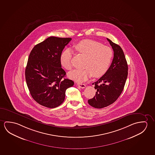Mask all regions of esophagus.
<instances>
[{
  "mask_svg": "<svg viewBox=\"0 0 155 155\" xmlns=\"http://www.w3.org/2000/svg\"><path fill=\"white\" fill-rule=\"evenodd\" d=\"M78 86H79L80 88H84L86 87V85L84 84H80V83H78L77 84Z\"/></svg>",
  "mask_w": 155,
  "mask_h": 155,
  "instance_id": "34e87169",
  "label": "esophagus"
}]
</instances>
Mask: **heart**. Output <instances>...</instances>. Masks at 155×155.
I'll list each match as a JSON object with an SVG mask.
<instances>
[{"mask_svg":"<svg viewBox=\"0 0 155 155\" xmlns=\"http://www.w3.org/2000/svg\"><path fill=\"white\" fill-rule=\"evenodd\" d=\"M76 52L85 57L84 69H74L69 72V78L78 82L86 81L92 75L94 78L103 76L110 66L113 53L110 48L100 42L91 39L81 40L74 46ZM73 52L66 49L62 52L60 63L67 70L72 68L71 59Z\"/></svg>","mask_w":155,"mask_h":155,"instance_id":"heart-1","label":"heart"}]
</instances>
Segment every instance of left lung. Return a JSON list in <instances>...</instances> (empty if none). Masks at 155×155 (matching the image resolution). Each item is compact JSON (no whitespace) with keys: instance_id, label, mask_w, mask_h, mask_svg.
<instances>
[{"instance_id":"1","label":"left lung","mask_w":155,"mask_h":155,"mask_svg":"<svg viewBox=\"0 0 155 155\" xmlns=\"http://www.w3.org/2000/svg\"><path fill=\"white\" fill-rule=\"evenodd\" d=\"M114 51V58L106 73L94 82L97 90L93 98L88 100L89 105L103 108L115 102L123 91L128 76V67L121 47L107 38Z\"/></svg>"}]
</instances>
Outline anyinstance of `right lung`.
Instances as JSON below:
<instances>
[{"label": "right lung", "mask_w": 155, "mask_h": 155, "mask_svg": "<svg viewBox=\"0 0 155 155\" xmlns=\"http://www.w3.org/2000/svg\"><path fill=\"white\" fill-rule=\"evenodd\" d=\"M71 38L50 37L36 45L28 57L25 78L33 98L41 106L56 108L63 103L67 88L74 82L64 78L60 56Z\"/></svg>", "instance_id": "obj_1"}]
</instances>
